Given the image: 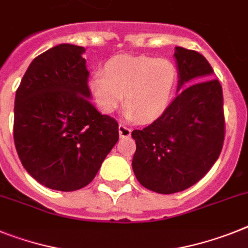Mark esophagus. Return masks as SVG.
<instances>
[{"instance_id": "34e87169", "label": "esophagus", "mask_w": 248, "mask_h": 248, "mask_svg": "<svg viewBox=\"0 0 248 248\" xmlns=\"http://www.w3.org/2000/svg\"><path fill=\"white\" fill-rule=\"evenodd\" d=\"M118 132H120V137H130L131 136V128L124 126V124H120L118 126Z\"/></svg>"}]
</instances>
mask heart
Segmentation results:
<instances>
[{
	"label": "heart",
	"mask_w": 248,
	"mask_h": 248,
	"mask_svg": "<svg viewBox=\"0 0 248 248\" xmlns=\"http://www.w3.org/2000/svg\"><path fill=\"white\" fill-rule=\"evenodd\" d=\"M94 73L89 93L98 109L112 113L122 105L124 117L149 122L159 118L171 103L178 85V69L166 59L150 57H114Z\"/></svg>",
	"instance_id": "1"
}]
</instances>
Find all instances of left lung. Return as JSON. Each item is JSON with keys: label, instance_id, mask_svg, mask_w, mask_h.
Wrapping results in <instances>:
<instances>
[{"label": "left lung", "instance_id": "left-lung-1", "mask_svg": "<svg viewBox=\"0 0 248 248\" xmlns=\"http://www.w3.org/2000/svg\"><path fill=\"white\" fill-rule=\"evenodd\" d=\"M178 92L165 112L132 131V169L142 186L160 194L190 188L217 161L224 140L222 85L211 64L194 50L176 46Z\"/></svg>", "mask_w": 248, "mask_h": 248}]
</instances>
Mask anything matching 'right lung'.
<instances>
[{
  "label": "right lung",
  "mask_w": 248,
  "mask_h": 248,
  "mask_svg": "<svg viewBox=\"0 0 248 248\" xmlns=\"http://www.w3.org/2000/svg\"><path fill=\"white\" fill-rule=\"evenodd\" d=\"M85 49L59 44L35 58L15 97L14 140L26 171L46 188L73 191L97 175L118 141V124L89 99Z\"/></svg>",
  "instance_id": "1"
}]
</instances>
